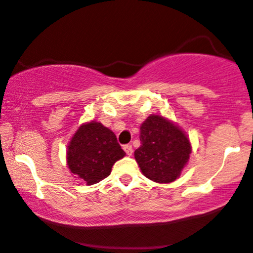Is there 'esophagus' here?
<instances>
[{"label":"esophagus","instance_id":"34e87169","mask_svg":"<svg viewBox=\"0 0 253 253\" xmlns=\"http://www.w3.org/2000/svg\"><path fill=\"white\" fill-rule=\"evenodd\" d=\"M124 151L126 152L127 156H132V153H133V149H132L131 144H126V146H124Z\"/></svg>","mask_w":253,"mask_h":253}]
</instances>
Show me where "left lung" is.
<instances>
[{"label":"left lung","mask_w":253,"mask_h":253,"mask_svg":"<svg viewBox=\"0 0 253 253\" xmlns=\"http://www.w3.org/2000/svg\"><path fill=\"white\" fill-rule=\"evenodd\" d=\"M139 141L134 159L144 176L161 184L180 176L192 153V143L178 125L161 115H149L139 127Z\"/></svg>","instance_id":"left-lung-1"}]
</instances>
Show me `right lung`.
Returning <instances> with one entry per match:
<instances>
[{
    "mask_svg": "<svg viewBox=\"0 0 253 253\" xmlns=\"http://www.w3.org/2000/svg\"><path fill=\"white\" fill-rule=\"evenodd\" d=\"M126 156L114 132L101 122L80 125L67 147V166L74 178L92 185L111 173L112 166Z\"/></svg>",
    "mask_w": 253,
    "mask_h": 253,
    "instance_id": "1",
    "label": "right lung"
}]
</instances>
